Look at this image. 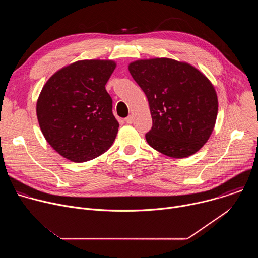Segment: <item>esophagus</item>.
<instances>
[{"mask_svg":"<svg viewBox=\"0 0 258 258\" xmlns=\"http://www.w3.org/2000/svg\"><path fill=\"white\" fill-rule=\"evenodd\" d=\"M124 121H125L126 123H128V124L133 123V121H134V116H133V115H128L126 118H124Z\"/></svg>","mask_w":258,"mask_h":258,"instance_id":"esophagus-1","label":"esophagus"}]
</instances>
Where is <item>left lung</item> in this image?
Wrapping results in <instances>:
<instances>
[{
  "label": "left lung",
  "instance_id": "obj_1",
  "mask_svg": "<svg viewBox=\"0 0 258 258\" xmlns=\"http://www.w3.org/2000/svg\"><path fill=\"white\" fill-rule=\"evenodd\" d=\"M148 99L152 127L146 141L173 158L193 155L209 139L217 116L211 83L192 65L168 58L138 60L128 65Z\"/></svg>",
  "mask_w": 258,
  "mask_h": 258
}]
</instances>
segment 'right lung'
Wrapping results in <instances>:
<instances>
[{"label":"right lung","instance_id":"obj_1","mask_svg":"<svg viewBox=\"0 0 258 258\" xmlns=\"http://www.w3.org/2000/svg\"><path fill=\"white\" fill-rule=\"evenodd\" d=\"M116 64L83 60L62 68L44 86L36 115L47 142L61 156L85 162L106 152L119 123L105 85Z\"/></svg>","mask_w":258,"mask_h":258}]
</instances>
